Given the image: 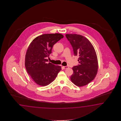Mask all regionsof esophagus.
Wrapping results in <instances>:
<instances>
[{
  "mask_svg": "<svg viewBox=\"0 0 121 121\" xmlns=\"http://www.w3.org/2000/svg\"><path fill=\"white\" fill-rule=\"evenodd\" d=\"M63 68L64 69H67V68H68L69 67H68V66H63Z\"/></svg>",
  "mask_w": 121,
  "mask_h": 121,
  "instance_id": "34e87169",
  "label": "esophagus"
}]
</instances>
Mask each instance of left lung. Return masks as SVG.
<instances>
[{
  "mask_svg": "<svg viewBox=\"0 0 121 121\" xmlns=\"http://www.w3.org/2000/svg\"><path fill=\"white\" fill-rule=\"evenodd\" d=\"M75 56H79V64L73 67L70 79L75 85H87L95 77L98 71V60L93 45L87 39L77 34H66Z\"/></svg>",
  "mask_w": 121,
  "mask_h": 121,
  "instance_id": "1",
  "label": "left lung"
}]
</instances>
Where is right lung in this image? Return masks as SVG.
Wrapping results in <instances>:
<instances>
[{"label": "right lung", "instance_id": "add662e5", "mask_svg": "<svg viewBox=\"0 0 121 121\" xmlns=\"http://www.w3.org/2000/svg\"><path fill=\"white\" fill-rule=\"evenodd\" d=\"M63 38L60 34H44L34 39L28 47L25 67L28 74L39 85H49L61 70L60 66L48 63L46 58L52 53L54 44Z\"/></svg>", "mask_w": 121, "mask_h": 121}]
</instances>
